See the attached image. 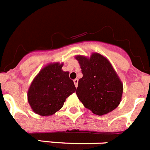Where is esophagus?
<instances>
[{
  "mask_svg": "<svg viewBox=\"0 0 150 150\" xmlns=\"http://www.w3.org/2000/svg\"><path fill=\"white\" fill-rule=\"evenodd\" d=\"M78 83H79V80L78 79H75L74 80V84H75V86L76 88L78 87Z\"/></svg>",
  "mask_w": 150,
  "mask_h": 150,
  "instance_id": "34e87169",
  "label": "esophagus"
}]
</instances>
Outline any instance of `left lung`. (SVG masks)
<instances>
[{"mask_svg": "<svg viewBox=\"0 0 150 150\" xmlns=\"http://www.w3.org/2000/svg\"><path fill=\"white\" fill-rule=\"evenodd\" d=\"M75 58L83 75L79 80L76 94L84 106L98 115L116 109L123 85L110 62L98 53H92L89 58L77 55Z\"/></svg>", "mask_w": 150, "mask_h": 150, "instance_id": "obj_1", "label": "left lung"}]
</instances>
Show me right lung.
I'll use <instances>...</instances> for the list:
<instances>
[{
  "label": "right lung",
  "mask_w": 150,
  "mask_h": 150,
  "mask_svg": "<svg viewBox=\"0 0 150 150\" xmlns=\"http://www.w3.org/2000/svg\"><path fill=\"white\" fill-rule=\"evenodd\" d=\"M62 66L63 63H50L33 79L28 91V101L36 114L43 116L53 115L75 92L69 72L63 71Z\"/></svg>",
  "instance_id": "add662e5"
}]
</instances>
